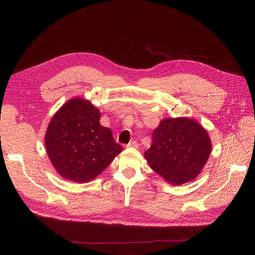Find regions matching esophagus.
Segmentation results:
<instances>
[{
	"mask_svg": "<svg viewBox=\"0 0 255 255\" xmlns=\"http://www.w3.org/2000/svg\"><path fill=\"white\" fill-rule=\"evenodd\" d=\"M138 142L136 141V140H132V141H130V142H129L127 145H126V147L127 148H138Z\"/></svg>",
	"mask_w": 255,
	"mask_h": 255,
	"instance_id": "34e87169",
	"label": "esophagus"
}]
</instances>
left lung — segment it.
Listing matches in <instances>:
<instances>
[{
	"label": "left lung",
	"instance_id": "obj_1",
	"mask_svg": "<svg viewBox=\"0 0 255 255\" xmlns=\"http://www.w3.org/2000/svg\"><path fill=\"white\" fill-rule=\"evenodd\" d=\"M210 152L211 141L202 125L191 118L178 117L161 121L144 158L167 183L181 185L199 174Z\"/></svg>",
	"mask_w": 255,
	"mask_h": 255
}]
</instances>
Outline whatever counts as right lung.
I'll use <instances>...</instances> for the list:
<instances>
[{
    "label": "right lung",
    "mask_w": 255,
    "mask_h": 255,
    "mask_svg": "<svg viewBox=\"0 0 255 255\" xmlns=\"http://www.w3.org/2000/svg\"><path fill=\"white\" fill-rule=\"evenodd\" d=\"M100 118V111L79 97L68 101L52 117L45 144L53 167L62 177L89 182L123 151Z\"/></svg>",
    "instance_id": "obj_1"
}]
</instances>
